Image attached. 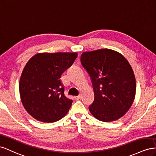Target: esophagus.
I'll return each mask as SVG.
<instances>
[{"label":"esophagus","instance_id":"1","mask_svg":"<svg viewBox=\"0 0 156 156\" xmlns=\"http://www.w3.org/2000/svg\"><path fill=\"white\" fill-rule=\"evenodd\" d=\"M81 97H82L81 95H78V96H76V97H75V99H76V100H79V99L81 98Z\"/></svg>","mask_w":156,"mask_h":156}]
</instances>
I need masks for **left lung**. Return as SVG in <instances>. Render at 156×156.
I'll list each match as a JSON object with an SVG mask.
<instances>
[{
	"label": "left lung",
	"instance_id": "8db88e82",
	"mask_svg": "<svg viewBox=\"0 0 156 156\" xmlns=\"http://www.w3.org/2000/svg\"><path fill=\"white\" fill-rule=\"evenodd\" d=\"M80 61L94 91V101L89 107L91 114L105 122L123 116L132 106L136 93L135 74L125 57L105 48L82 53Z\"/></svg>",
	"mask_w": 156,
	"mask_h": 156
}]
</instances>
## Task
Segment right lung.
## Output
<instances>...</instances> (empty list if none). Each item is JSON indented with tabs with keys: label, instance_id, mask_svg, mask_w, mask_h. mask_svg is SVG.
Instances as JSON below:
<instances>
[{
	"label": "right lung",
	"instance_id": "1",
	"mask_svg": "<svg viewBox=\"0 0 156 156\" xmlns=\"http://www.w3.org/2000/svg\"><path fill=\"white\" fill-rule=\"evenodd\" d=\"M77 56L76 52L38 53L27 63L20 77V94L25 109L35 119L53 123L69 112L73 101L64 94L61 76Z\"/></svg>",
	"mask_w": 156,
	"mask_h": 156
}]
</instances>
